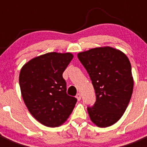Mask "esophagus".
Returning <instances> with one entry per match:
<instances>
[{"mask_svg": "<svg viewBox=\"0 0 147 147\" xmlns=\"http://www.w3.org/2000/svg\"><path fill=\"white\" fill-rule=\"evenodd\" d=\"M76 98H77L78 101H80V100H81L82 96H81V94H80V93H77L76 96Z\"/></svg>", "mask_w": 147, "mask_h": 147, "instance_id": "obj_1", "label": "esophagus"}]
</instances>
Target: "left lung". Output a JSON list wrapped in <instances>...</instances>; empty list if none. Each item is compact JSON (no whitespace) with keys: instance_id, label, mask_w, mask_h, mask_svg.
Listing matches in <instances>:
<instances>
[{"instance_id":"8db88e82","label":"left lung","mask_w":147,"mask_h":147,"mask_svg":"<svg viewBox=\"0 0 147 147\" xmlns=\"http://www.w3.org/2000/svg\"><path fill=\"white\" fill-rule=\"evenodd\" d=\"M77 57L96 93V102L88 107L90 120L99 127H110L121 118L132 96L134 82L129 59L109 46L91 49Z\"/></svg>"}]
</instances>
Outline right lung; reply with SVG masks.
<instances>
[{
    "label": "right lung",
    "mask_w": 147,
    "mask_h": 147,
    "mask_svg": "<svg viewBox=\"0 0 147 147\" xmlns=\"http://www.w3.org/2000/svg\"><path fill=\"white\" fill-rule=\"evenodd\" d=\"M74 56L51 52L26 63L19 76L22 97L30 113L49 127L61 125L69 117L77 99L66 93L62 74Z\"/></svg>",
    "instance_id": "right-lung-1"
}]
</instances>
